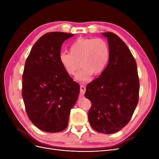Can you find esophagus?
Returning <instances> with one entry per match:
<instances>
[{"label": "esophagus", "instance_id": "34e87169", "mask_svg": "<svg viewBox=\"0 0 159 159\" xmlns=\"http://www.w3.org/2000/svg\"><path fill=\"white\" fill-rule=\"evenodd\" d=\"M85 90H86L85 86L83 85H80V93L81 95H84L85 93Z\"/></svg>", "mask_w": 159, "mask_h": 159}]
</instances>
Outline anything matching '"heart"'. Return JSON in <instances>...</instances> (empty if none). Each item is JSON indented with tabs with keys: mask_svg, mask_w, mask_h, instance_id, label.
<instances>
[{
	"mask_svg": "<svg viewBox=\"0 0 159 159\" xmlns=\"http://www.w3.org/2000/svg\"><path fill=\"white\" fill-rule=\"evenodd\" d=\"M109 58V48L107 42L102 38H80L72 43L70 53L62 52L59 60L66 72L75 75L80 81L88 80L91 75H100L105 70Z\"/></svg>",
	"mask_w": 159,
	"mask_h": 159,
	"instance_id": "obj_1",
	"label": "heart"
}]
</instances>
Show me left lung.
<instances>
[{"mask_svg": "<svg viewBox=\"0 0 159 159\" xmlns=\"http://www.w3.org/2000/svg\"><path fill=\"white\" fill-rule=\"evenodd\" d=\"M102 34L107 39L109 62L88 84L85 97L92 104L88 113L91 126L99 133L112 134L131 120L139 101V81L135 60L125 43L114 33Z\"/></svg>", "mask_w": 159, "mask_h": 159, "instance_id": "obj_1", "label": "left lung"}]
</instances>
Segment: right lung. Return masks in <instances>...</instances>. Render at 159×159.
I'll return each instance as SVG.
<instances>
[{
    "label": "right lung",
    "mask_w": 159,
    "mask_h": 159,
    "mask_svg": "<svg viewBox=\"0 0 159 159\" xmlns=\"http://www.w3.org/2000/svg\"><path fill=\"white\" fill-rule=\"evenodd\" d=\"M73 34H45L32 48L22 75V98L28 117L43 131L57 133L68 124L71 109L80 93V85L61 65L63 42Z\"/></svg>",
    "instance_id": "1"
}]
</instances>
